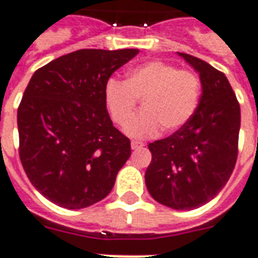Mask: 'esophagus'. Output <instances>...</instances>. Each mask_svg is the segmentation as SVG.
Segmentation results:
<instances>
[{
  "label": "esophagus",
  "mask_w": 258,
  "mask_h": 258,
  "mask_svg": "<svg viewBox=\"0 0 258 258\" xmlns=\"http://www.w3.org/2000/svg\"><path fill=\"white\" fill-rule=\"evenodd\" d=\"M145 146V144L144 142H139V141H133V142H131V149H141V148H144Z\"/></svg>",
  "instance_id": "1"
}]
</instances>
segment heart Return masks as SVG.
I'll return each mask as SVG.
<instances>
[{
  "label": "heart",
  "mask_w": 258,
  "mask_h": 258,
  "mask_svg": "<svg viewBox=\"0 0 258 258\" xmlns=\"http://www.w3.org/2000/svg\"><path fill=\"white\" fill-rule=\"evenodd\" d=\"M201 98V81L191 71L164 61H148L130 71L125 82L110 79L105 86V104L110 119L124 127L141 101L143 112L125 133L134 138H152L164 128L173 133L191 119Z\"/></svg>",
  "instance_id": "b5f03b06"
}]
</instances>
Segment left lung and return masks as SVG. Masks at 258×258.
<instances>
[{"instance_id":"obj_1","label":"left lung","mask_w":258,"mask_h":258,"mask_svg":"<svg viewBox=\"0 0 258 258\" xmlns=\"http://www.w3.org/2000/svg\"><path fill=\"white\" fill-rule=\"evenodd\" d=\"M200 74L202 94L187 124L149 144L150 196L172 209L202 207L226 186L238 157L241 108L226 75L207 61L177 53Z\"/></svg>"}]
</instances>
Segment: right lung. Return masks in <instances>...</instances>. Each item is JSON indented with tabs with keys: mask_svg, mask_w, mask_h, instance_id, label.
<instances>
[{
	"mask_svg": "<svg viewBox=\"0 0 258 258\" xmlns=\"http://www.w3.org/2000/svg\"><path fill=\"white\" fill-rule=\"evenodd\" d=\"M138 49H82L35 71L17 109L19 156L49 201L82 209L104 200L131 156L113 127L105 86Z\"/></svg>",
	"mask_w": 258,
	"mask_h": 258,
	"instance_id": "1",
	"label": "right lung"
}]
</instances>
